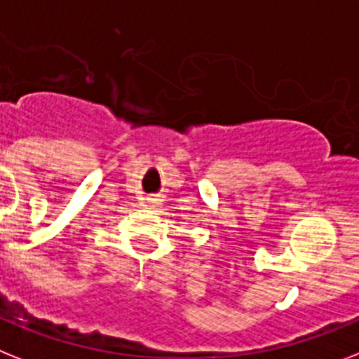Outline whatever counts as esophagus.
<instances>
[{
    "mask_svg": "<svg viewBox=\"0 0 359 359\" xmlns=\"http://www.w3.org/2000/svg\"><path fill=\"white\" fill-rule=\"evenodd\" d=\"M147 206H151V208L158 206V199H147Z\"/></svg>",
    "mask_w": 359,
    "mask_h": 359,
    "instance_id": "1",
    "label": "esophagus"
}]
</instances>
